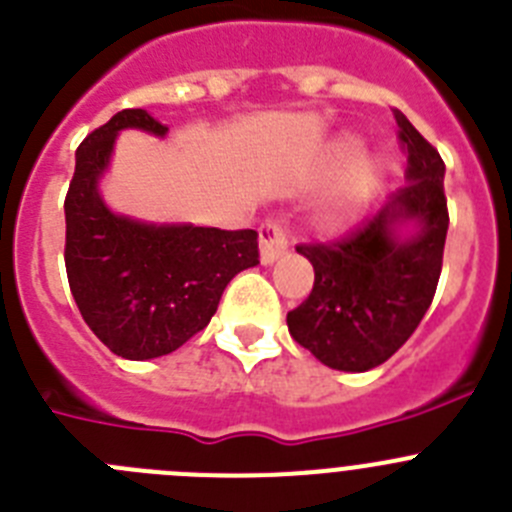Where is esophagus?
<instances>
[{
    "mask_svg": "<svg viewBox=\"0 0 512 512\" xmlns=\"http://www.w3.org/2000/svg\"><path fill=\"white\" fill-rule=\"evenodd\" d=\"M290 234L280 222H265L260 224V257L265 265L275 262L288 252Z\"/></svg>",
    "mask_w": 512,
    "mask_h": 512,
    "instance_id": "34e87169",
    "label": "esophagus"
}]
</instances>
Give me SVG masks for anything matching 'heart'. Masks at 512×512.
<instances>
[{
  "mask_svg": "<svg viewBox=\"0 0 512 512\" xmlns=\"http://www.w3.org/2000/svg\"><path fill=\"white\" fill-rule=\"evenodd\" d=\"M344 165H349V170L342 183V199L336 204L334 214L329 216L334 224H342L359 204H365L377 183V173H380L375 160L362 158V142L354 137L339 140L334 150V168H344Z\"/></svg>",
  "mask_w": 512,
  "mask_h": 512,
  "instance_id": "heart-1",
  "label": "heart"
}]
</instances>
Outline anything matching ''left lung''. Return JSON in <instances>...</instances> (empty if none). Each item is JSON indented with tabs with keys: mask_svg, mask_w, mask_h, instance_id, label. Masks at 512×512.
<instances>
[{
	"mask_svg": "<svg viewBox=\"0 0 512 512\" xmlns=\"http://www.w3.org/2000/svg\"><path fill=\"white\" fill-rule=\"evenodd\" d=\"M393 114L408 183L347 237L296 247L313 265V288L288 311V331L331 370L365 372L393 357L439 285L449 229L444 160L400 109ZM403 223L417 232L400 238Z\"/></svg>",
	"mask_w": 512,
	"mask_h": 512,
	"instance_id": "1",
	"label": "left lung"
}]
</instances>
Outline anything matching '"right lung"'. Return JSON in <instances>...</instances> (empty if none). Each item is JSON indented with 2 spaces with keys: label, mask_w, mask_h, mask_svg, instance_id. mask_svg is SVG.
<instances>
[{
  "label": "right lung",
  "mask_w": 512,
  "mask_h": 512,
  "mask_svg": "<svg viewBox=\"0 0 512 512\" xmlns=\"http://www.w3.org/2000/svg\"><path fill=\"white\" fill-rule=\"evenodd\" d=\"M163 137L145 109H122L76 150L66 193V273L89 329L124 359H153L206 329L224 288L260 262L255 229L145 224L107 209L99 178L119 130Z\"/></svg>",
  "instance_id": "right-lung-1"
}]
</instances>
